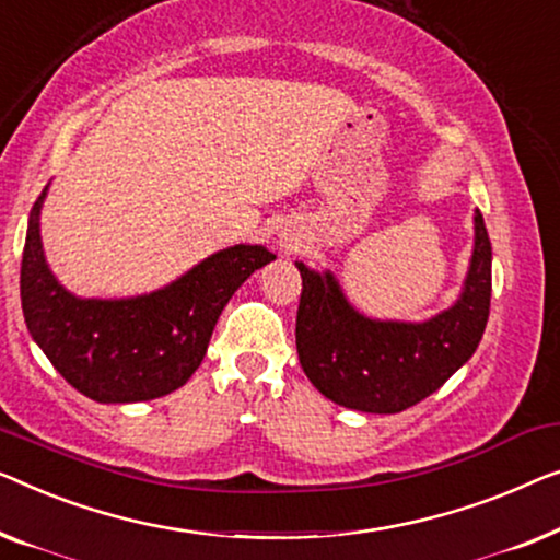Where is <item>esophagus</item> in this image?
<instances>
[{"label": "esophagus", "mask_w": 560, "mask_h": 560, "mask_svg": "<svg viewBox=\"0 0 560 560\" xmlns=\"http://www.w3.org/2000/svg\"><path fill=\"white\" fill-rule=\"evenodd\" d=\"M281 246L287 248V250H294V248H299V243H296L294 238H287V235H283V238H281Z\"/></svg>", "instance_id": "esophagus-1"}]
</instances>
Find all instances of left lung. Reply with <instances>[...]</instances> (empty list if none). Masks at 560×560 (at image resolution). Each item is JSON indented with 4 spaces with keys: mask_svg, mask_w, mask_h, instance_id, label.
Instances as JSON below:
<instances>
[{
    "mask_svg": "<svg viewBox=\"0 0 560 560\" xmlns=\"http://www.w3.org/2000/svg\"><path fill=\"white\" fill-rule=\"evenodd\" d=\"M296 352L322 396L362 413H400L439 390L475 355L490 317L492 246L475 210V246L456 302L423 322L358 312L329 269L296 261Z\"/></svg>",
    "mask_w": 560,
    "mask_h": 560,
    "instance_id": "left-lung-1",
    "label": "left lung"
}]
</instances>
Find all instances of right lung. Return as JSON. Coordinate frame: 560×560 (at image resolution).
<instances>
[{"label": "right lung", "mask_w": 560, "mask_h": 560, "mask_svg": "<svg viewBox=\"0 0 560 560\" xmlns=\"http://www.w3.org/2000/svg\"><path fill=\"white\" fill-rule=\"evenodd\" d=\"M47 187L30 210L20 271L22 312L37 348L98 404H137L177 390L200 368L228 299L277 256L266 246L235 243L149 294L75 296L55 279L43 250Z\"/></svg>", "instance_id": "add662e5"}]
</instances>
